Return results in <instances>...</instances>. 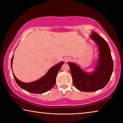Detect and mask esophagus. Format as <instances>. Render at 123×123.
I'll list each match as a JSON object with an SVG mask.
<instances>
[{
    "instance_id": "esophagus-1",
    "label": "esophagus",
    "mask_w": 123,
    "mask_h": 123,
    "mask_svg": "<svg viewBox=\"0 0 123 123\" xmlns=\"http://www.w3.org/2000/svg\"><path fill=\"white\" fill-rule=\"evenodd\" d=\"M69 58H67V59H66L65 60V61H66V62H67V61H69Z\"/></svg>"
}]
</instances>
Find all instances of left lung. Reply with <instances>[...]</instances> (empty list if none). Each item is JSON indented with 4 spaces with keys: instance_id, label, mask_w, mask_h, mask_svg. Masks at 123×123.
I'll return each instance as SVG.
<instances>
[{
    "instance_id": "1",
    "label": "left lung",
    "mask_w": 123,
    "mask_h": 123,
    "mask_svg": "<svg viewBox=\"0 0 123 123\" xmlns=\"http://www.w3.org/2000/svg\"><path fill=\"white\" fill-rule=\"evenodd\" d=\"M90 37L98 45L99 55L97 66L94 72L87 74L78 66L68 62L74 86L82 92L96 91L104 88L109 82L113 70V62L107 42L96 32Z\"/></svg>"
}]
</instances>
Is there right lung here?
<instances>
[{
    "label": "right lung",
    "mask_w": 123,
    "mask_h": 123,
    "mask_svg": "<svg viewBox=\"0 0 123 123\" xmlns=\"http://www.w3.org/2000/svg\"><path fill=\"white\" fill-rule=\"evenodd\" d=\"M13 57V56H12L11 62V68ZM63 64V62H61L56 65L53 66L48 70V72L44 76L34 82L29 83L23 82L18 80L14 76L13 73V75L16 83L22 88L30 93L41 94V93H45L49 91L52 88V87L55 86L56 84V78L58 72L59 71Z\"/></svg>",
    "instance_id": "1"
}]
</instances>
